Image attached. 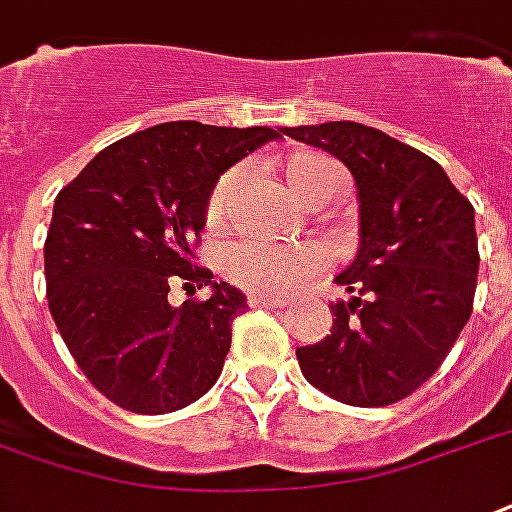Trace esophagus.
I'll return each instance as SVG.
<instances>
[{"mask_svg": "<svg viewBox=\"0 0 512 512\" xmlns=\"http://www.w3.org/2000/svg\"><path fill=\"white\" fill-rule=\"evenodd\" d=\"M290 304V298H279V295H252L249 306H260V309H282Z\"/></svg>", "mask_w": 512, "mask_h": 512, "instance_id": "1", "label": "esophagus"}]
</instances>
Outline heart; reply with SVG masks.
<instances>
[{"label":"heart","instance_id":"heart-1","mask_svg":"<svg viewBox=\"0 0 512 512\" xmlns=\"http://www.w3.org/2000/svg\"><path fill=\"white\" fill-rule=\"evenodd\" d=\"M287 184L304 203L328 200L339 189V168L320 154H295L285 162ZM241 173L227 170L225 176L214 184L206 206L208 225H222L233 208ZM222 274L252 293H287L323 266V249L309 241L295 244H268L257 238H244L236 244L225 246L219 257Z\"/></svg>","mask_w":512,"mask_h":512}]
</instances>
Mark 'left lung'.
<instances>
[{
  "label": "left lung",
  "instance_id": "1",
  "mask_svg": "<svg viewBox=\"0 0 512 512\" xmlns=\"http://www.w3.org/2000/svg\"><path fill=\"white\" fill-rule=\"evenodd\" d=\"M285 135L342 160L358 189V252L333 276L350 301L331 304V333L298 347V366L342 404L401 401L437 372L469 320L475 208L431 157L374 127L325 121Z\"/></svg>",
  "mask_w": 512,
  "mask_h": 512
}]
</instances>
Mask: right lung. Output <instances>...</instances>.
Here are the masks:
<instances>
[{"mask_svg":"<svg viewBox=\"0 0 512 512\" xmlns=\"http://www.w3.org/2000/svg\"><path fill=\"white\" fill-rule=\"evenodd\" d=\"M271 127L168 121L100 151L56 195L45 238L48 309L94 388L140 415L198 401L222 374L246 295L192 266L219 176L268 140ZM212 298L173 307L169 287Z\"/></svg>","mask_w":512,"mask_h":512,"instance_id":"1","label":"right lung"}]
</instances>
